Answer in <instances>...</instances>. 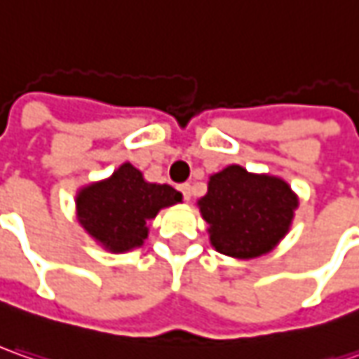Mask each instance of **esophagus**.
Listing matches in <instances>:
<instances>
[{"instance_id":"obj_1","label":"esophagus","mask_w":359,"mask_h":359,"mask_svg":"<svg viewBox=\"0 0 359 359\" xmlns=\"http://www.w3.org/2000/svg\"><path fill=\"white\" fill-rule=\"evenodd\" d=\"M179 191L182 192V196H184L187 201H191V196H192V187H191V184H189V182H184V184H180Z\"/></svg>"}]
</instances>
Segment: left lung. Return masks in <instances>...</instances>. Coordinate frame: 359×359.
Segmentation results:
<instances>
[{"label": "left lung", "instance_id": "1", "mask_svg": "<svg viewBox=\"0 0 359 359\" xmlns=\"http://www.w3.org/2000/svg\"><path fill=\"white\" fill-rule=\"evenodd\" d=\"M196 204L208 224L212 248L250 260L272 252L288 234L298 194L280 177L229 165L210 175L208 191Z\"/></svg>", "mask_w": 359, "mask_h": 359}]
</instances>
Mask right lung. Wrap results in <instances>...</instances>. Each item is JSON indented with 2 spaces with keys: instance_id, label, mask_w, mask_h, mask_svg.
Returning a JSON list of instances; mask_svg holds the SVG:
<instances>
[{
  "instance_id": "right-lung-1",
  "label": "right lung",
  "mask_w": 359,
  "mask_h": 359,
  "mask_svg": "<svg viewBox=\"0 0 359 359\" xmlns=\"http://www.w3.org/2000/svg\"><path fill=\"white\" fill-rule=\"evenodd\" d=\"M182 203V194L170 184L144 180L130 163L103 180L81 187L75 212L83 230L109 252L141 248L149 236V222L158 210Z\"/></svg>"
}]
</instances>
